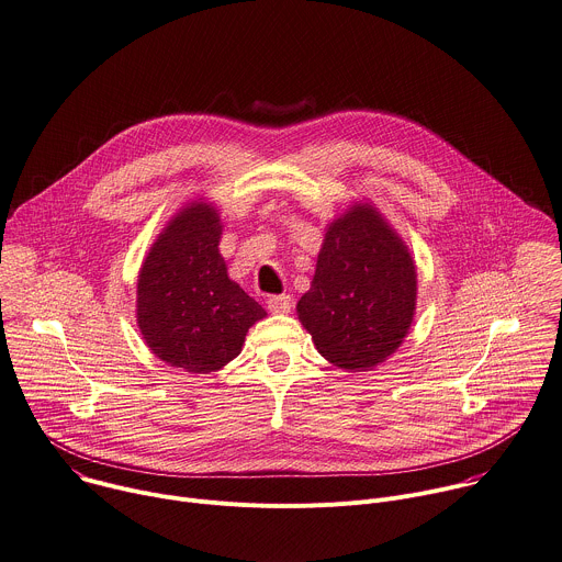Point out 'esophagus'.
Here are the masks:
<instances>
[{
  "label": "esophagus",
  "instance_id": "esophagus-1",
  "mask_svg": "<svg viewBox=\"0 0 562 562\" xmlns=\"http://www.w3.org/2000/svg\"><path fill=\"white\" fill-rule=\"evenodd\" d=\"M267 308L273 315H284V313H291L293 300H291V295H271L269 302H267Z\"/></svg>",
  "mask_w": 562,
  "mask_h": 562
}]
</instances>
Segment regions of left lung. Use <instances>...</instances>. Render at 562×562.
Masks as SVG:
<instances>
[{"instance_id": "1", "label": "left lung", "mask_w": 562, "mask_h": 562, "mask_svg": "<svg viewBox=\"0 0 562 562\" xmlns=\"http://www.w3.org/2000/svg\"><path fill=\"white\" fill-rule=\"evenodd\" d=\"M295 308L317 352L348 372L372 370L404 344L417 267L375 205L357 201L326 227L311 289Z\"/></svg>"}]
</instances>
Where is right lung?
<instances>
[{
    "label": "right lung",
    "instance_id": "obj_1",
    "mask_svg": "<svg viewBox=\"0 0 562 562\" xmlns=\"http://www.w3.org/2000/svg\"><path fill=\"white\" fill-rule=\"evenodd\" d=\"M214 203L190 201L151 243L136 280V324L147 348L187 372L221 370L267 311L227 273Z\"/></svg>",
    "mask_w": 562,
    "mask_h": 562
}]
</instances>
